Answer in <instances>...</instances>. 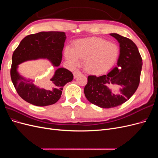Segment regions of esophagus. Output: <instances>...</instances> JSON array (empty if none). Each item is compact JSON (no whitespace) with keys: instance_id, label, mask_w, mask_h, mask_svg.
Returning a JSON list of instances; mask_svg holds the SVG:
<instances>
[{"instance_id":"1","label":"esophagus","mask_w":158,"mask_h":158,"mask_svg":"<svg viewBox=\"0 0 158 158\" xmlns=\"http://www.w3.org/2000/svg\"><path fill=\"white\" fill-rule=\"evenodd\" d=\"M82 73H81V72L79 70H76L73 73V75H74V78H77L78 76H80V75H82Z\"/></svg>"}]
</instances>
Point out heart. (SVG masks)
<instances>
[{"instance_id":"1","label":"heart","mask_w":158,"mask_h":158,"mask_svg":"<svg viewBox=\"0 0 158 158\" xmlns=\"http://www.w3.org/2000/svg\"><path fill=\"white\" fill-rule=\"evenodd\" d=\"M119 53L118 47L102 37H89L74 42L73 49L66 47L64 55L72 65L78 66L84 60V67L95 75L107 73L115 64Z\"/></svg>"}]
</instances>
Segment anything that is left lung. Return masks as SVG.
<instances>
[{"instance_id":"obj_1","label":"left lung","mask_w":158,"mask_h":158,"mask_svg":"<svg viewBox=\"0 0 158 158\" xmlns=\"http://www.w3.org/2000/svg\"><path fill=\"white\" fill-rule=\"evenodd\" d=\"M110 35L120 44L118 67L106 75L89 76L84 90L88 101L102 108L117 107L131 98L139 85L142 66V57L135 43L117 33ZM114 84L120 88L117 94L107 87Z\"/></svg>"}]
</instances>
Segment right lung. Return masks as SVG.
<instances>
[{"instance_id":"obj_1","label":"right lung","mask_w":158,"mask_h":158,"mask_svg":"<svg viewBox=\"0 0 158 158\" xmlns=\"http://www.w3.org/2000/svg\"><path fill=\"white\" fill-rule=\"evenodd\" d=\"M65 40L63 31H41L25 37L14 51L11 80L18 95L27 103L40 107L55 103L61 96L64 85L73 80V74L67 69L59 68L46 82L45 88H40L33 81L18 74V65L26 60L46 58L57 67L61 63Z\"/></svg>"}]
</instances>
